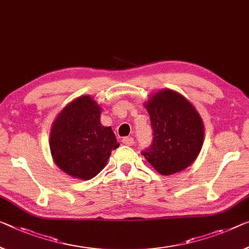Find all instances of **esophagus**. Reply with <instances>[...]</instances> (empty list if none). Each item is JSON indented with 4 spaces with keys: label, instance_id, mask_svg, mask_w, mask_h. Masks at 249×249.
Here are the masks:
<instances>
[{
    "label": "esophagus",
    "instance_id": "esophagus-1",
    "mask_svg": "<svg viewBox=\"0 0 249 249\" xmlns=\"http://www.w3.org/2000/svg\"><path fill=\"white\" fill-rule=\"evenodd\" d=\"M122 143L125 144V146H132V144L135 143V140H133V138L131 137H124V139H122Z\"/></svg>",
    "mask_w": 249,
    "mask_h": 249
}]
</instances>
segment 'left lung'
Instances as JSON below:
<instances>
[{
    "mask_svg": "<svg viewBox=\"0 0 249 249\" xmlns=\"http://www.w3.org/2000/svg\"><path fill=\"white\" fill-rule=\"evenodd\" d=\"M152 127L151 146L142 151L159 174L169 176L189 167L204 143V124L195 107L170 89L160 90L144 105Z\"/></svg>",
    "mask_w": 249,
    "mask_h": 249,
    "instance_id": "1",
    "label": "left lung"
}]
</instances>
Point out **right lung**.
<instances>
[{"label":"right lung","mask_w":249,"mask_h":249,"mask_svg":"<svg viewBox=\"0 0 249 249\" xmlns=\"http://www.w3.org/2000/svg\"><path fill=\"white\" fill-rule=\"evenodd\" d=\"M101 108L90 95H82L56 117L50 132V149L56 166L74 178L89 180L106 167L119 147L111 127L100 122Z\"/></svg>","instance_id":"1"}]
</instances>
